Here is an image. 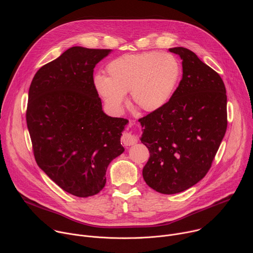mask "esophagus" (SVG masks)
I'll use <instances>...</instances> for the list:
<instances>
[{"label":"esophagus","mask_w":253,"mask_h":253,"mask_svg":"<svg viewBox=\"0 0 253 253\" xmlns=\"http://www.w3.org/2000/svg\"><path fill=\"white\" fill-rule=\"evenodd\" d=\"M138 141V138L136 135L132 134V133H125L122 136V144L124 146H132L134 144H136Z\"/></svg>","instance_id":"1"}]
</instances>
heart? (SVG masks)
Here are the masks:
<instances>
[{
  "label": "heart",
  "instance_id": "1",
  "mask_svg": "<svg viewBox=\"0 0 253 253\" xmlns=\"http://www.w3.org/2000/svg\"><path fill=\"white\" fill-rule=\"evenodd\" d=\"M108 77L93 79L97 93L119 113L130 92L131 100L146 112L160 110L172 98L181 77V66L171 54L149 52L125 55L107 66Z\"/></svg>",
  "mask_w": 253,
  "mask_h": 253
}]
</instances>
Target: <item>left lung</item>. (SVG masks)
I'll return each instance as SVG.
<instances>
[{"label": "left lung", "instance_id": "1", "mask_svg": "<svg viewBox=\"0 0 253 253\" xmlns=\"http://www.w3.org/2000/svg\"><path fill=\"white\" fill-rule=\"evenodd\" d=\"M169 51L182 60V79L163 108L139 119L140 140L150 152L143 178L162 194L182 192L200 181L227 128L221 77L192 51L183 47Z\"/></svg>", "mask_w": 253, "mask_h": 253}]
</instances>
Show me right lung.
I'll return each mask as SVG.
<instances>
[{"instance_id": "add662e5", "label": "right lung", "mask_w": 253, "mask_h": 253, "mask_svg": "<svg viewBox=\"0 0 253 253\" xmlns=\"http://www.w3.org/2000/svg\"><path fill=\"white\" fill-rule=\"evenodd\" d=\"M112 50L76 46L36 73L28 96L27 126L39 167L64 191L99 193L110 162L124 152L128 120L108 116L93 84L95 66Z\"/></svg>"}]
</instances>
